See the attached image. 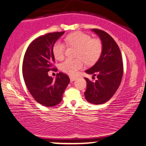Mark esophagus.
<instances>
[{
  "mask_svg": "<svg viewBox=\"0 0 146 146\" xmlns=\"http://www.w3.org/2000/svg\"><path fill=\"white\" fill-rule=\"evenodd\" d=\"M76 79L77 78H75V77H70V80H71V82H73V81H75Z\"/></svg>",
  "mask_w": 146,
  "mask_h": 146,
  "instance_id": "1",
  "label": "esophagus"
}]
</instances>
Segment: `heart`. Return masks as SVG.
<instances>
[{"instance_id": "heart-1", "label": "heart", "mask_w": 146, "mask_h": 146, "mask_svg": "<svg viewBox=\"0 0 146 146\" xmlns=\"http://www.w3.org/2000/svg\"><path fill=\"white\" fill-rule=\"evenodd\" d=\"M66 45L78 48L75 60L67 59L60 64V70L70 75H77L83 67L84 62L88 65L94 64L99 60L103 52V44L99 38H92L89 35L82 32H75L65 37ZM66 46L60 41L54 43L52 47L54 58L58 60L64 59Z\"/></svg>"}]
</instances>
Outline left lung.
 I'll use <instances>...</instances> for the list:
<instances>
[{
    "label": "left lung",
    "instance_id": "obj_1",
    "mask_svg": "<svg viewBox=\"0 0 146 146\" xmlns=\"http://www.w3.org/2000/svg\"><path fill=\"white\" fill-rule=\"evenodd\" d=\"M103 44V52L99 60L86 73L96 76L93 82L88 78L85 98L92 104H103L108 101L120 86L123 75L122 54L116 42L108 33L99 29H93ZM94 78V77H93Z\"/></svg>",
    "mask_w": 146,
    "mask_h": 146
}]
</instances>
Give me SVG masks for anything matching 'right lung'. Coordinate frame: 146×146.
Returning a JSON list of instances; mask_svg holds the SVG:
<instances>
[{
	"label": "right lung",
	"instance_id": "1",
	"mask_svg": "<svg viewBox=\"0 0 146 146\" xmlns=\"http://www.w3.org/2000/svg\"><path fill=\"white\" fill-rule=\"evenodd\" d=\"M64 33H50L35 38L28 47L23 60L22 73L26 87L35 101L43 106L59 104L70 82L68 75L62 73H57L55 80L47 73L55 69L52 47Z\"/></svg>",
	"mask_w": 146,
	"mask_h": 146
}]
</instances>
